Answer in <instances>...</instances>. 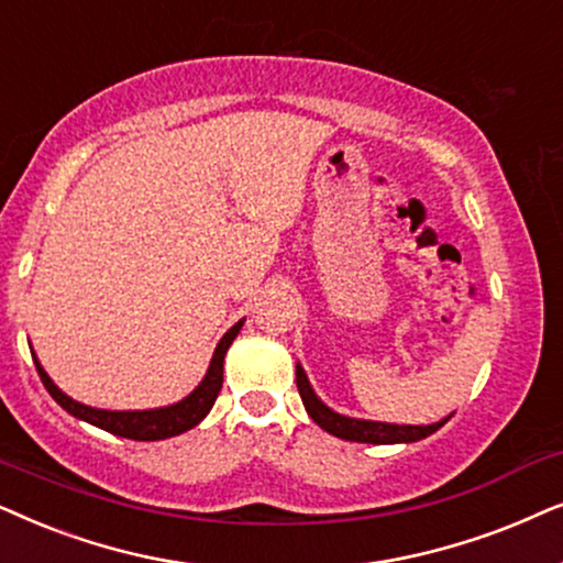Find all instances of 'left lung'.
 <instances>
[{
    "mask_svg": "<svg viewBox=\"0 0 563 563\" xmlns=\"http://www.w3.org/2000/svg\"><path fill=\"white\" fill-rule=\"evenodd\" d=\"M296 386L298 394H301V401L309 417L317 422L321 430H327L334 438L350 440V443H371V445H394V443H417V440L427 438V434L438 432L448 419H440L434 424H388V422H371V419H355L336 415L327 407L324 401L313 394V388L306 378L301 365H296Z\"/></svg>",
    "mask_w": 563,
    "mask_h": 563,
    "instance_id": "8db88e82",
    "label": "left lung"
}]
</instances>
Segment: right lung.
Returning <instances> with one entry per match:
<instances>
[{
	"mask_svg": "<svg viewBox=\"0 0 563 563\" xmlns=\"http://www.w3.org/2000/svg\"><path fill=\"white\" fill-rule=\"evenodd\" d=\"M242 324H244V319L236 321V324L221 336V342L216 344V352L211 357V365H208L206 378L195 386V391L190 396H185L183 401L169 404V407H159V409L110 411V409L87 407V404H79V401H74L71 396H66L62 388H58L54 380L48 378V373L43 371V365L37 363L35 355H33V360H35L37 376H41L46 391L54 396L56 404H62L69 415H74L77 419H85V422L100 427V430H104V432L118 434V438L164 440V438H175V434L192 430V427L198 422H203V417L211 411L216 399H219L221 386H223V357H227L229 344L236 340Z\"/></svg>",
	"mask_w": 563,
	"mask_h": 563,
	"instance_id": "1",
	"label": "right lung"
}]
</instances>
